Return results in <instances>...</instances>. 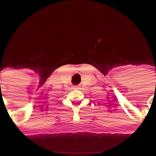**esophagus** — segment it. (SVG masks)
Here are the masks:
<instances>
[{
	"label": "esophagus",
	"instance_id": "esophagus-1",
	"mask_svg": "<svg viewBox=\"0 0 156 156\" xmlns=\"http://www.w3.org/2000/svg\"><path fill=\"white\" fill-rule=\"evenodd\" d=\"M74 89H78V87H77V86H75Z\"/></svg>",
	"mask_w": 156,
	"mask_h": 156
}]
</instances>
